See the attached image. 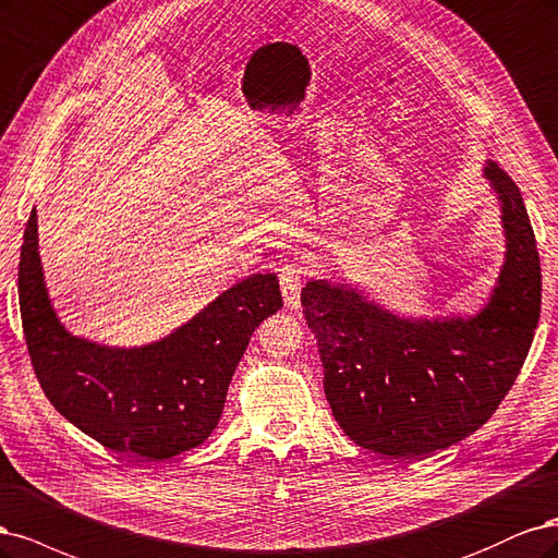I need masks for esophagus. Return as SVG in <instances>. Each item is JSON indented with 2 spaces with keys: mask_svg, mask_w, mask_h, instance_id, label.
Segmentation results:
<instances>
[{
  "mask_svg": "<svg viewBox=\"0 0 558 558\" xmlns=\"http://www.w3.org/2000/svg\"><path fill=\"white\" fill-rule=\"evenodd\" d=\"M305 266L303 264H287L280 268V290L284 305L290 311L301 308V287H303Z\"/></svg>",
  "mask_w": 558,
  "mask_h": 558,
  "instance_id": "34e87169",
  "label": "esophagus"
}]
</instances>
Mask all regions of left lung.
Returning a JSON list of instances; mask_svg holds the SVG:
<instances>
[{
  "label": "left lung",
  "mask_w": 558,
  "mask_h": 558,
  "mask_svg": "<svg viewBox=\"0 0 558 558\" xmlns=\"http://www.w3.org/2000/svg\"><path fill=\"white\" fill-rule=\"evenodd\" d=\"M508 253L492 301L469 319H405L343 284L303 287L325 393L345 436L387 457L426 459L463 440L508 397L541 319L543 276L521 192L496 161Z\"/></svg>",
  "instance_id": "8db88e82"
}]
</instances>
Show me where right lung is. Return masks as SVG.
<instances>
[{
	"label": "right lung",
	"instance_id": "1",
	"mask_svg": "<svg viewBox=\"0 0 558 558\" xmlns=\"http://www.w3.org/2000/svg\"><path fill=\"white\" fill-rule=\"evenodd\" d=\"M17 294L32 368L52 408L104 447L148 461L187 452L213 434L250 336L282 308L276 274H257L159 343H87L66 333L50 308L37 210L25 227Z\"/></svg>",
	"mask_w": 558,
	"mask_h": 558
}]
</instances>
